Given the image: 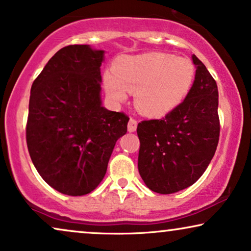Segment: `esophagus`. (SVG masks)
<instances>
[{"label": "esophagus", "instance_id": "obj_1", "mask_svg": "<svg viewBox=\"0 0 251 251\" xmlns=\"http://www.w3.org/2000/svg\"><path fill=\"white\" fill-rule=\"evenodd\" d=\"M137 125H138V122H137V120L132 119V118L130 119V120H129V123H128V131H129V132L136 131Z\"/></svg>", "mask_w": 251, "mask_h": 251}]
</instances>
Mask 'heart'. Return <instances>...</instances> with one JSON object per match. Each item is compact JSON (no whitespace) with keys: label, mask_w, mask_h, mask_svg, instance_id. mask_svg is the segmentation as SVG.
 Returning a JSON list of instances; mask_svg holds the SVG:
<instances>
[{"label":"heart","mask_w":251,"mask_h":251,"mask_svg":"<svg viewBox=\"0 0 251 251\" xmlns=\"http://www.w3.org/2000/svg\"><path fill=\"white\" fill-rule=\"evenodd\" d=\"M195 67L187 58L162 52L122 56L104 75L106 94L121 101L135 91V105L144 115L162 116L186 98Z\"/></svg>","instance_id":"b5f03b06"}]
</instances>
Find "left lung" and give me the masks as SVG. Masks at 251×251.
<instances>
[{
    "instance_id": "obj_1",
    "label": "left lung",
    "mask_w": 251,
    "mask_h": 251,
    "mask_svg": "<svg viewBox=\"0 0 251 251\" xmlns=\"http://www.w3.org/2000/svg\"><path fill=\"white\" fill-rule=\"evenodd\" d=\"M197 66L190 92L161 120L137 126L138 170L146 186L171 194L193 185L207 169L219 140L218 89L207 67L193 54Z\"/></svg>"
}]
</instances>
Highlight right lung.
<instances>
[{"instance_id":"right-lung-1","label":"right lung","mask_w":251,"mask_h":251,"mask_svg":"<svg viewBox=\"0 0 251 251\" xmlns=\"http://www.w3.org/2000/svg\"><path fill=\"white\" fill-rule=\"evenodd\" d=\"M102 60V50L67 46L48 61L30 89V159L47 184L72 197L100 184L116 140L126 133L128 116L101 106Z\"/></svg>"}]
</instances>
